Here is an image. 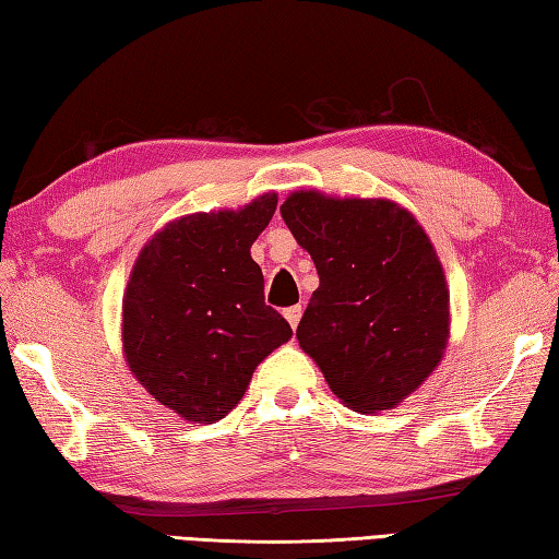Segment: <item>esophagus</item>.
Listing matches in <instances>:
<instances>
[{
    "label": "esophagus",
    "mask_w": 559,
    "mask_h": 559,
    "mask_svg": "<svg viewBox=\"0 0 559 559\" xmlns=\"http://www.w3.org/2000/svg\"><path fill=\"white\" fill-rule=\"evenodd\" d=\"M286 319H288V324L293 326V329H298V324H300V317H302V305H293V307H288L286 312Z\"/></svg>",
    "instance_id": "34e87169"
}]
</instances>
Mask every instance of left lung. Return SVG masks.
Segmentation results:
<instances>
[{"instance_id":"obj_1","label":"left lung","mask_w":559,"mask_h":559,"mask_svg":"<svg viewBox=\"0 0 559 559\" xmlns=\"http://www.w3.org/2000/svg\"><path fill=\"white\" fill-rule=\"evenodd\" d=\"M281 216L319 273L298 324L302 350L350 408L399 406L430 377L449 338V290L432 242L384 199L295 192Z\"/></svg>"}]
</instances>
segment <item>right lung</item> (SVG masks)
Returning <instances> with one entry per match:
<instances>
[{"label":"right lung","mask_w":559,"mask_h":559,"mask_svg":"<svg viewBox=\"0 0 559 559\" xmlns=\"http://www.w3.org/2000/svg\"><path fill=\"white\" fill-rule=\"evenodd\" d=\"M276 204L264 194L240 211L180 218L134 264L122 307L129 370L189 423L228 415L254 367L293 336L264 302V276L249 254Z\"/></svg>","instance_id":"obj_1"}]
</instances>
